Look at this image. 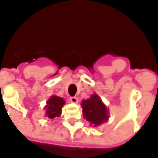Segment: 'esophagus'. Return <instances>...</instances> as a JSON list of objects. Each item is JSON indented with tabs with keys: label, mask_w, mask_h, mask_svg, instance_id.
<instances>
[{
	"label": "esophagus",
	"mask_w": 158,
	"mask_h": 158,
	"mask_svg": "<svg viewBox=\"0 0 158 158\" xmlns=\"http://www.w3.org/2000/svg\"><path fill=\"white\" fill-rule=\"evenodd\" d=\"M70 101L72 102V103H77V102H78V98L76 97H71Z\"/></svg>",
	"instance_id": "obj_1"
}]
</instances>
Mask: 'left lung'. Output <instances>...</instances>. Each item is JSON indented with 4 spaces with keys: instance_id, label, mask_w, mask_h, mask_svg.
I'll return each instance as SVG.
<instances>
[{
    "instance_id": "left-lung-1",
    "label": "left lung",
    "mask_w": 158,
    "mask_h": 158,
    "mask_svg": "<svg viewBox=\"0 0 158 158\" xmlns=\"http://www.w3.org/2000/svg\"><path fill=\"white\" fill-rule=\"evenodd\" d=\"M84 118L93 124V127L103 124L108 120V110L97 94H93L90 98L82 103Z\"/></svg>"
}]
</instances>
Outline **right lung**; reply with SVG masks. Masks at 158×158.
Instances as JSON below:
<instances>
[{
    "label": "right lung",
    "mask_w": 158,
    "mask_h": 158,
    "mask_svg": "<svg viewBox=\"0 0 158 158\" xmlns=\"http://www.w3.org/2000/svg\"><path fill=\"white\" fill-rule=\"evenodd\" d=\"M48 106H46V115L48 116L49 118L53 119L56 117L60 115L62 107L65 104V101L62 98L58 96H52L49 98V100L47 102Z\"/></svg>",
    "instance_id": "right-lung-1"
}]
</instances>
